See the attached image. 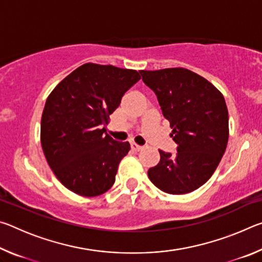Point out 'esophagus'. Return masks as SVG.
<instances>
[{
    "mask_svg": "<svg viewBox=\"0 0 262 262\" xmlns=\"http://www.w3.org/2000/svg\"><path fill=\"white\" fill-rule=\"evenodd\" d=\"M130 147H132L133 150H134V151H140V150L143 149V147H142V145H139V144H136V143H132Z\"/></svg>",
    "mask_w": 262,
    "mask_h": 262,
    "instance_id": "esophagus-1",
    "label": "esophagus"
}]
</instances>
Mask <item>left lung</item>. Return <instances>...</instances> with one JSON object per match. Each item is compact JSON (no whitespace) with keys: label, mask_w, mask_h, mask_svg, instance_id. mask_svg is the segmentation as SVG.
I'll return each instance as SVG.
<instances>
[{"label":"left lung","mask_w":262,"mask_h":262,"mask_svg":"<svg viewBox=\"0 0 262 262\" xmlns=\"http://www.w3.org/2000/svg\"><path fill=\"white\" fill-rule=\"evenodd\" d=\"M170 122L177 152L159 150L149 168L151 183L168 194H186L209 180L225 152L229 114L224 97L200 75L185 68L140 70Z\"/></svg>","instance_id":"left-lung-1"}]
</instances>
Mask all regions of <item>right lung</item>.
I'll return each mask as SVG.
<instances>
[{"instance_id": "1", "label": "right lung", "mask_w": 262, "mask_h": 262, "mask_svg": "<svg viewBox=\"0 0 262 262\" xmlns=\"http://www.w3.org/2000/svg\"><path fill=\"white\" fill-rule=\"evenodd\" d=\"M140 79L136 70L85 63L57 84L41 117V147L56 178L82 196L112 187L128 142L105 134L122 96Z\"/></svg>"}]
</instances>
